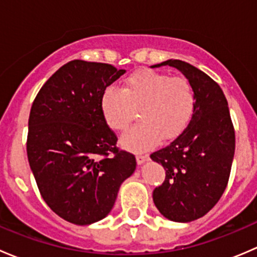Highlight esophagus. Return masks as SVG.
Instances as JSON below:
<instances>
[{"instance_id":"34e87169","label":"esophagus","mask_w":257,"mask_h":257,"mask_svg":"<svg viewBox=\"0 0 257 257\" xmlns=\"http://www.w3.org/2000/svg\"><path fill=\"white\" fill-rule=\"evenodd\" d=\"M147 160H149V155L148 154H137V163H138L139 165L143 164Z\"/></svg>"}]
</instances>
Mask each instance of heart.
I'll use <instances>...</instances> for the list:
<instances>
[{
	"instance_id": "heart-1",
	"label": "heart",
	"mask_w": 257,
	"mask_h": 257,
	"mask_svg": "<svg viewBox=\"0 0 257 257\" xmlns=\"http://www.w3.org/2000/svg\"><path fill=\"white\" fill-rule=\"evenodd\" d=\"M196 105L190 80L155 71H141L124 80L121 89L108 87L100 98V110L113 131H124L139 109L138 125L120 138L136 152L150 149L159 142L178 138L188 126Z\"/></svg>"
}]
</instances>
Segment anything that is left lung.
I'll list each match as a JSON object with an SVG mask.
<instances>
[{"label": "left lung", "mask_w": 257, "mask_h": 257, "mask_svg": "<svg viewBox=\"0 0 257 257\" xmlns=\"http://www.w3.org/2000/svg\"><path fill=\"white\" fill-rule=\"evenodd\" d=\"M179 69L195 89L196 105L185 131L150 155L165 169V180L153 191L163 216L189 222L204 216L221 198L235 153V131L220 85L196 67L168 59L152 68Z\"/></svg>", "instance_id": "1"}]
</instances>
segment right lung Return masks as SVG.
Wrapping results in <instances>:
<instances>
[{
  "label": "right lung",
  "instance_id": "add662e5",
  "mask_svg": "<svg viewBox=\"0 0 257 257\" xmlns=\"http://www.w3.org/2000/svg\"><path fill=\"white\" fill-rule=\"evenodd\" d=\"M125 69L80 59L43 84L28 119L27 157L46 204L66 221L89 225L112 210L119 188L137 167L116 148L100 98Z\"/></svg>",
  "mask_w": 257,
  "mask_h": 257
}]
</instances>
